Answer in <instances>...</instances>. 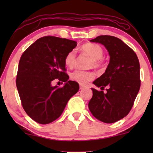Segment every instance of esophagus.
Instances as JSON below:
<instances>
[{"mask_svg":"<svg viewBox=\"0 0 153 153\" xmlns=\"http://www.w3.org/2000/svg\"><path fill=\"white\" fill-rule=\"evenodd\" d=\"M85 87V86H84V85H80V89H83Z\"/></svg>","mask_w":153,"mask_h":153,"instance_id":"esophagus-1","label":"esophagus"}]
</instances>
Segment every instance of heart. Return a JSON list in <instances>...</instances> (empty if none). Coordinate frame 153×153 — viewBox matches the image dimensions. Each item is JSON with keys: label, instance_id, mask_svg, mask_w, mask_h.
<instances>
[{"label": "heart", "instance_id": "heart-1", "mask_svg": "<svg viewBox=\"0 0 153 153\" xmlns=\"http://www.w3.org/2000/svg\"><path fill=\"white\" fill-rule=\"evenodd\" d=\"M81 50L85 54L90 56L93 59L91 66L99 68L101 65V59L103 56V50L100 45L96 44L88 43L81 47ZM76 61V54L74 50L71 51L65 58V64L68 68H73ZM94 73L91 71H84L81 70H75L71 74V78L81 85H85L88 82L94 78Z\"/></svg>", "mask_w": 153, "mask_h": 153}]
</instances>
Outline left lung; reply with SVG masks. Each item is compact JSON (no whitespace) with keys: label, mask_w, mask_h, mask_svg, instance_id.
I'll return each instance as SVG.
<instances>
[{"label":"left lung","mask_w":153,"mask_h":153,"mask_svg":"<svg viewBox=\"0 0 153 153\" xmlns=\"http://www.w3.org/2000/svg\"><path fill=\"white\" fill-rule=\"evenodd\" d=\"M91 42L104 45L110 56L106 71L93 83L101 91L91 88L88 108L94 117L104 123H114L125 117L132 108L140 88L137 56L120 39L101 35ZM108 85L107 93L102 89Z\"/></svg>","instance_id":"left-lung-1"}]
</instances>
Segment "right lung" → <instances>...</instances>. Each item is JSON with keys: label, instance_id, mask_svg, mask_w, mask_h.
Returning <instances> with one entry per match:
<instances>
[{"label": "right lung", "instance_id": "add662e5", "mask_svg": "<svg viewBox=\"0 0 153 153\" xmlns=\"http://www.w3.org/2000/svg\"><path fill=\"white\" fill-rule=\"evenodd\" d=\"M76 46L73 40L47 36L22 54L16 82L23 108L35 122L46 124L59 118L78 91V82L68 80L65 64L66 55ZM57 78L66 82L64 87L52 86Z\"/></svg>", "mask_w": 153, "mask_h": 153}]
</instances>
